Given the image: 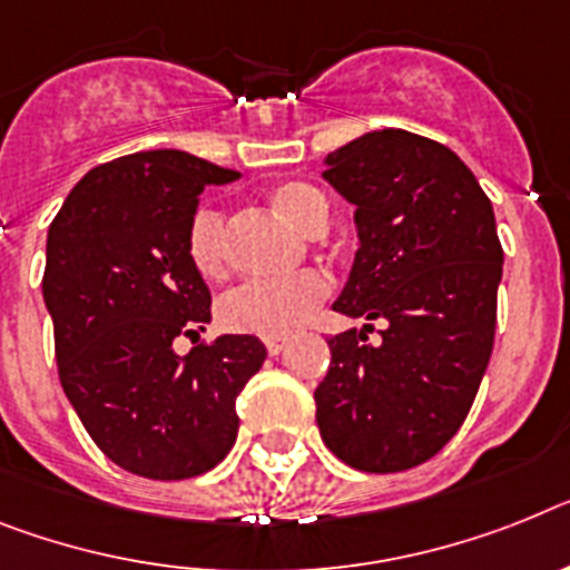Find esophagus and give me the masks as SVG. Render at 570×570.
I'll return each instance as SVG.
<instances>
[{
  "instance_id": "obj_1",
  "label": "esophagus",
  "mask_w": 570,
  "mask_h": 570,
  "mask_svg": "<svg viewBox=\"0 0 570 570\" xmlns=\"http://www.w3.org/2000/svg\"><path fill=\"white\" fill-rule=\"evenodd\" d=\"M284 347H286L284 338H266V351H269V356H277Z\"/></svg>"
}]
</instances>
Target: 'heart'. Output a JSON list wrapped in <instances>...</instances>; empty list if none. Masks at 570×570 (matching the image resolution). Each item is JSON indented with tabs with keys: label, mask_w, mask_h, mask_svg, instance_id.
<instances>
[{
	"label": "heart",
	"mask_w": 570,
	"mask_h": 570,
	"mask_svg": "<svg viewBox=\"0 0 570 570\" xmlns=\"http://www.w3.org/2000/svg\"><path fill=\"white\" fill-rule=\"evenodd\" d=\"M269 205L286 223L307 234L324 232L330 219V199L309 181H277L269 188ZM188 255L203 277H217L226 269V217L217 208H199L188 232ZM330 295V281L322 272H298L277 281H246L219 298V324L232 333L261 338L289 336L307 322L313 309Z\"/></svg>",
	"instance_id": "b5f03b06"
}]
</instances>
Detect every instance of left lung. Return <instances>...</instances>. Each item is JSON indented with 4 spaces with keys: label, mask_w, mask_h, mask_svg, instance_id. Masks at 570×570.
<instances>
[{
    "label": "left lung",
    "mask_w": 570,
    "mask_h": 570,
    "mask_svg": "<svg viewBox=\"0 0 570 570\" xmlns=\"http://www.w3.org/2000/svg\"><path fill=\"white\" fill-rule=\"evenodd\" d=\"M356 205L358 248L333 309L382 318L330 338L315 420L338 461L403 472L455 438L495 338L501 252L492 203L446 145L374 130L324 159Z\"/></svg>",
    "instance_id": "1"
}]
</instances>
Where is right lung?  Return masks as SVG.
I'll list each match as a JSON object with an SVG mask.
<instances>
[{
  "instance_id": "add662e5",
  "label": "right lung",
  "mask_w": 570,
  "mask_h": 570,
  "mask_svg": "<svg viewBox=\"0 0 570 570\" xmlns=\"http://www.w3.org/2000/svg\"><path fill=\"white\" fill-rule=\"evenodd\" d=\"M237 176L185 150L132 153L89 170L49 226L42 298L60 385L100 452L132 475L214 470L237 440V394L266 358L255 336L174 351L212 322L188 255L199 194Z\"/></svg>"
}]
</instances>
